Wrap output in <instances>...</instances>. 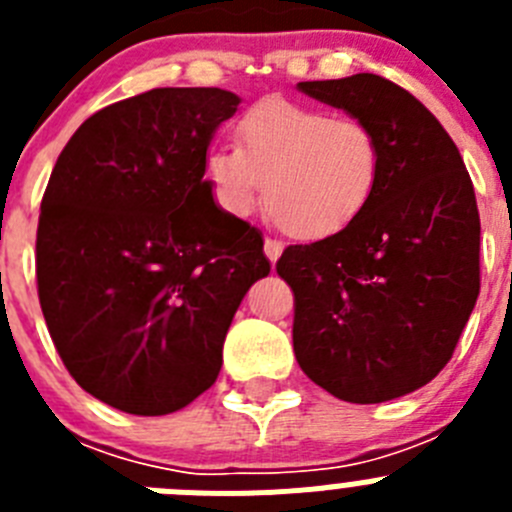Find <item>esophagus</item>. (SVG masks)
<instances>
[{
    "label": "esophagus",
    "instance_id": "obj_1",
    "mask_svg": "<svg viewBox=\"0 0 512 512\" xmlns=\"http://www.w3.org/2000/svg\"><path fill=\"white\" fill-rule=\"evenodd\" d=\"M282 248V241H277V238H264V253L271 264H277V259L282 256Z\"/></svg>",
    "mask_w": 512,
    "mask_h": 512
}]
</instances>
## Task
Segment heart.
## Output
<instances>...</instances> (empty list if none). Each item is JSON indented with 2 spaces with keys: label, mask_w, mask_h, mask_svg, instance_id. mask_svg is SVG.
Returning <instances> with one entry per match:
<instances>
[{
  "label": "heart",
  "mask_w": 512,
  "mask_h": 512,
  "mask_svg": "<svg viewBox=\"0 0 512 512\" xmlns=\"http://www.w3.org/2000/svg\"><path fill=\"white\" fill-rule=\"evenodd\" d=\"M382 169L374 130L356 117L264 99L235 122L233 146L210 148L205 182L217 207L251 215L266 184L279 228L315 241L346 228L372 200Z\"/></svg>",
  "instance_id": "heart-1"
}]
</instances>
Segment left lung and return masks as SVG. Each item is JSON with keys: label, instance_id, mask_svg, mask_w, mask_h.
<instances>
[{"label": "left lung", "instance_id": "obj_1", "mask_svg": "<svg viewBox=\"0 0 512 512\" xmlns=\"http://www.w3.org/2000/svg\"><path fill=\"white\" fill-rule=\"evenodd\" d=\"M297 87L366 122L382 148L364 210L277 261L295 292L297 364L338 400H395L449 364L477 302L472 179L441 122L390 79L354 74Z\"/></svg>", "mask_w": 512, "mask_h": 512}]
</instances>
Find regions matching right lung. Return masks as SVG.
<instances>
[{
	"mask_svg": "<svg viewBox=\"0 0 512 512\" xmlns=\"http://www.w3.org/2000/svg\"><path fill=\"white\" fill-rule=\"evenodd\" d=\"M238 102L164 87L110 104L81 122L45 187V325L81 390L122 413H174L210 390L235 310L271 269L259 230L215 205L202 171Z\"/></svg>",
	"mask_w": 512,
	"mask_h": 512,
	"instance_id": "1",
	"label": "right lung"
}]
</instances>
